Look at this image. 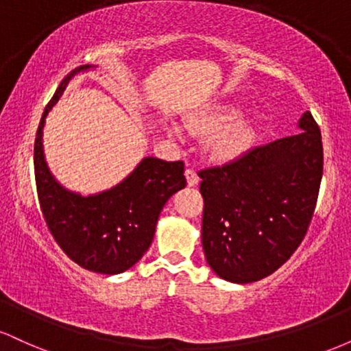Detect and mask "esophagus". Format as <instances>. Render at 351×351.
Instances as JSON below:
<instances>
[{
	"label": "esophagus",
	"mask_w": 351,
	"mask_h": 351,
	"mask_svg": "<svg viewBox=\"0 0 351 351\" xmlns=\"http://www.w3.org/2000/svg\"><path fill=\"white\" fill-rule=\"evenodd\" d=\"M184 175H186L188 186H196V184L199 183V176H198V173H196L195 170H191V168H188V170H186V173H184Z\"/></svg>",
	"instance_id": "34e87169"
}]
</instances>
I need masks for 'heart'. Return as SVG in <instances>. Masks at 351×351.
<instances>
[{
	"instance_id": "heart-1",
	"label": "heart",
	"mask_w": 351,
	"mask_h": 351,
	"mask_svg": "<svg viewBox=\"0 0 351 351\" xmlns=\"http://www.w3.org/2000/svg\"><path fill=\"white\" fill-rule=\"evenodd\" d=\"M231 108H213V110L204 112L198 119L189 122V130L206 134V132L216 130L224 122L231 119ZM249 140L247 125L241 120H232L224 125L219 130L215 132L208 140V152L215 156L216 160H231L236 158Z\"/></svg>"
}]
</instances>
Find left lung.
<instances>
[{"label": "left lung", "instance_id": "1", "mask_svg": "<svg viewBox=\"0 0 351 351\" xmlns=\"http://www.w3.org/2000/svg\"><path fill=\"white\" fill-rule=\"evenodd\" d=\"M300 134L204 168L201 243L221 279L249 284L287 263L312 221L324 173L320 128L310 112Z\"/></svg>", "mask_w": 351, "mask_h": 351}]
</instances>
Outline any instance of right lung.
<instances>
[{
  "instance_id": "add662e5",
  "label": "right lung",
  "mask_w": 351,
  "mask_h": 351,
  "mask_svg": "<svg viewBox=\"0 0 351 351\" xmlns=\"http://www.w3.org/2000/svg\"><path fill=\"white\" fill-rule=\"evenodd\" d=\"M88 67L80 66L66 75L44 108L34 140V176L43 216L59 247L80 267L112 276L142 259L165 203L186 186V178L183 162L152 156L143 158L115 188L86 198L52 178L43 153L44 120L69 80Z\"/></svg>"
}]
</instances>
